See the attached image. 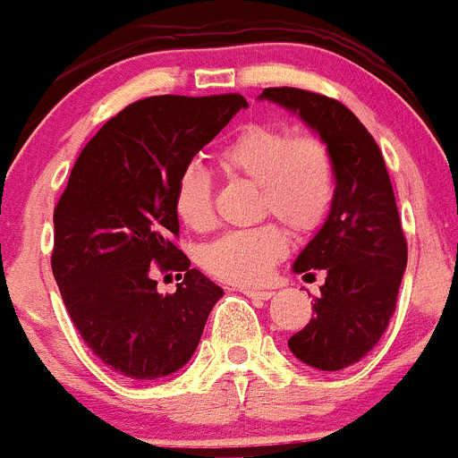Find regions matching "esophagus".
Returning <instances> with one entry per match:
<instances>
[{
	"instance_id": "esophagus-1",
	"label": "esophagus",
	"mask_w": 458,
	"mask_h": 458,
	"mask_svg": "<svg viewBox=\"0 0 458 458\" xmlns=\"http://www.w3.org/2000/svg\"><path fill=\"white\" fill-rule=\"evenodd\" d=\"M240 293H244L247 298H253V300H268L273 295V291H268V289H240Z\"/></svg>"
}]
</instances>
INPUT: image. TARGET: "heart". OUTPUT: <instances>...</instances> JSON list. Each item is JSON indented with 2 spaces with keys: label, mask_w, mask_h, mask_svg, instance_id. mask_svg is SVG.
I'll use <instances>...</instances> for the list:
<instances>
[{
  "label": "heart",
  "mask_w": 458,
  "mask_h": 458,
  "mask_svg": "<svg viewBox=\"0 0 458 458\" xmlns=\"http://www.w3.org/2000/svg\"><path fill=\"white\" fill-rule=\"evenodd\" d=\"M218 163L231 176L258 182L262 211H271L300 233L319 227L333 205V160L315 136H293L273 123H249L220 148ZM172 205L190 229H209L214 223L209 172L196 163L185 165L174 181ZM286 247V233L277 223L227 231L202 251V267L229 284L253 286L267 280Z\"/></svg>",
  "instance_id": "1"
}]
</instances>
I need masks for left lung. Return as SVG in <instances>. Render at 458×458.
I'll use <instances>...</instances> for the list:
<instances>
[{"instance_id": "obj_1", "label": "left lung", "mask_w": 458, "mask_h": 458, "mask_svg": "<svg viewBox=\"0 0 458 458\" xmlns=\"http://www.w3.org/2000/svg\"><path fill=\"white\" fill-rule=\"evenodd\" d=\"M260 98L298 114L331 154V211L293 262L295 273L319 268L327 280L289 348L306 366L342 370L375 348L397 304L408 244L393 182L375 139L346 106L298 88H267Z\"/></svg>"}]
</instances>
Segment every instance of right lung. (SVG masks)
<instances>
[{
  "instance_id": "1",
  "label": "right lung",
  "mask_w": 458,
  "mask_h": 458,
  "mask_svg": "<svg viewBox=\"0 0 458 458\" xmlns=\"http://www.w3.org/2000/svg\"><path fill=\"white\" fill-rule=\"evenodd\" d=\"M249 107L242 94L149 97L107 121L79 154L55 207L53 273L89 351L130 379L187 364L223 289L172 242L178 172ZM179 271L177 293L151 276Z\"/></svg>"
}]
</instances>
